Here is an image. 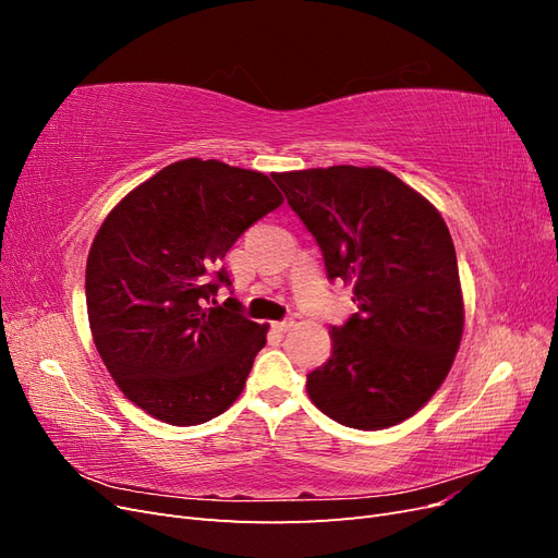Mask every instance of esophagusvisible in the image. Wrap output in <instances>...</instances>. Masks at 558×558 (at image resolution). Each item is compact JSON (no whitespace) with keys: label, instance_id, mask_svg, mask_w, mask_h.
Here are the masks:
<instances>
[{"label":"esophagus","instance_id":"esophagus-1","mask_svg":"<svg viewBox=\"0 0 558 558\" xmlns=\"http://www.w3.org/2000/svg\"><path fill=\"white\" fill-rule=\"evenodd\" d=\"M272 326H275V330H279V332H289V330L295 326V318L289 316V318H283V320H277V324H272Z\"/></svg>","mask_w":558,"mask_h":558}]
</instances>
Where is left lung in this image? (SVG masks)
I'll return each instance as SVG.
<instances>
[{"label": "left lung", "instance_id": "1", "mask_svg": "<svg viewBox=\"0 0 558 558\" xmlns=\"http://www.w3.org/2000/svg\"><path fill=\"white\" fill-rule=\"evenodd\" d=\"M359 312L332 326L307 393L332 421L381 430L424 408L463 335L459 263L426 197L381 167L337 165L272 177Z\"/></svg>", "mask_w": 558, "mask_h": 558}]
</instances>
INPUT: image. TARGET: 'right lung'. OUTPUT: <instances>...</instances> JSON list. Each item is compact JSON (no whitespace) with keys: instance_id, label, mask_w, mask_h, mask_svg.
<instances>
[{"instance_id":"1","label":"right lung","mask_w":558,"mask_h":558,"mask_svg":"<svg viewBox=\"0 0 558 558\" xmlns=\"http://www.w3.org/2000/svg\"><path fill=\"white\" fill-rule=\"evenodd\" d=\"M283 202L260 172L189 158L137 185L105 218L86 265L95 347L118 388L172 426H197L238 400L267 326L223 265L240 234Z\"/></svg>"}]
</instances>
